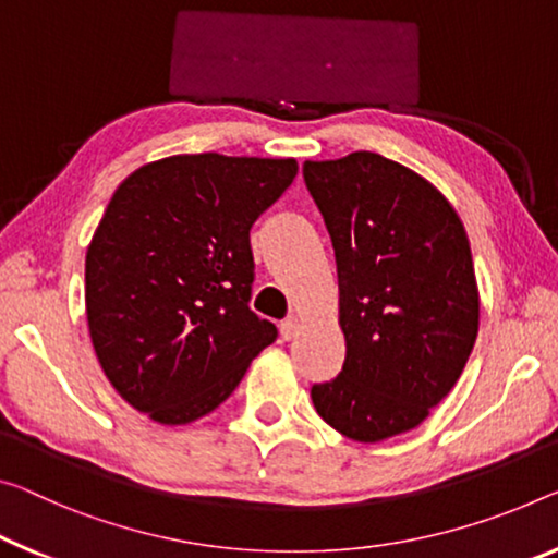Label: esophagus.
<instances>
[{
    "instance_id": "1",
    "label": "esophagus",
    "mask_w": 558,
    "mask_h": 558,
    "mask_svg": "<svg viewBox=\"0 0 558 558\" xmlns=\"http://www.w3.org/2000/svg\"><path fill=\"white\" fill-rule=\"evenodd\" d=\"M279 331H281V339H284V341L294 339L296 331H299V319H296V316H289V319L281 322L279 324Z\"/></svg>"
}]
</instances>
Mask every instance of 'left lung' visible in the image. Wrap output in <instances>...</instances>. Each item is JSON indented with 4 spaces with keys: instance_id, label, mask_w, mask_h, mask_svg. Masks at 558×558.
<instances>
[{
    "instance_id": "1",
    "label": "left lung",
    "mask_w": 558,
    "mask_h": 558,
    "mask_svg": "<svg viewBox=\"0 0 558 558\" xmlns=\"http://www.w3.org/2000/svg\"><path fill=\"white\" fill-rule=\"evenodd\" d=\"M339 277L341 372L312 387L319 416L374 444L424 422L464 372L478 331V289L464 225L407 167L354 151L304 161Z\"/></svg>"
}]
</instances>
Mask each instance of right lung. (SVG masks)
I'll return each mask as SVG.
<instances>
[{
    "label": "right lung",
    "instance_id": "obj_1",
    "mask_svg": "<svg viewBox=\"0 0 558 558\" xmlns=\"http://www.w3.org/2000/svg\"><path fill=\"white\" fill-rule=\"evenodd\" d=\"M296 169L294 159L179 154L117 186L84 264L87 322L111 387L154 422L209 414L277 339L250 308V231Z\"/></svg>",
    "mask_w": 558,
    "mask_h": 558
}]
</instances>
